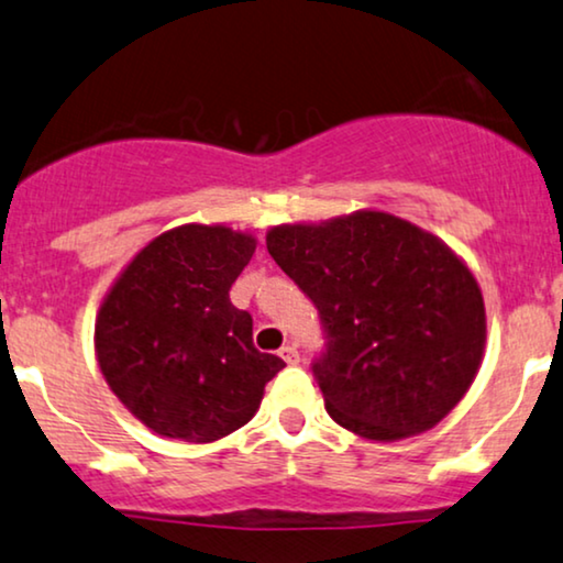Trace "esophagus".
<instances>
[{"mask_svg": "<svg viewBox=\"0 0 563 563\" xmlns=\"http://www.w3.org/2000/svg\"><path fill=\"white\" fill-rule=\"evenodd\" d=\"M279 356L287 364H299V352H297V346L295 344H287V346H282L279 349Z\"/></svg>", "mask_w": 563, "mask_h": 563, "instance_id": "esophagus-1", "label": "esophagus"}]
</instances>
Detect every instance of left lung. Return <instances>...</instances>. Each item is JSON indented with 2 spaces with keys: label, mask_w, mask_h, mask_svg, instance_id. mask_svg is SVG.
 Instances as JSON below:
<instances>
[{
  "label": "left lung",
  "mask_w": 563,
  "mask_h": 563,
  "mask_svg": "<svg viewBox=\"0 0 563 563\" xmlns=\"http://www.w3.org/2000/svg\"><path fill=\"white\" fill-rule=\"evenodd\" d=\"M266 247L318 308L312 362L335 424L393 442L427 432L471 388L486 344L484 297L442 240L385 211L282 224Z\"/></svg>",
  "instance_id": "8db88e82"
}]
</instances>
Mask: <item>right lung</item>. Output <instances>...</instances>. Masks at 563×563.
Listing matches in <instances>:
<instances>
[{
  "instance_id": "obj_1",
  "label": "right lung",
  "mask_w": 563,
  "mask_h": 563,
  "mask_svg": "<svg viewBox=\"0 0 563 563\" xmlns=\"http://www.w3.org/2000/svg\"><path fill=\"white\" fill-rule=\"evenodd\" d=\"M255 240L184 224L152 240L113 284L95 323L100 369L152 432L214 442L258 411L284 367L253 346V318L230 302Z\"/></svg>"
}]
</instances>
